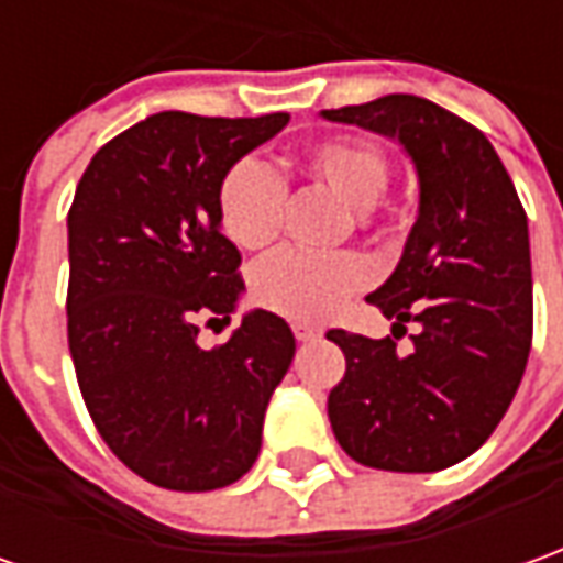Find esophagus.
Listing matches in <instances>:
<instances>
[{"mask_svg":"<svg viewBox=\"0 0 563 563\" xmlns=\"http://www.w3.org/2000/svg\"><path fill=\"white\" fill-rule=\"evenodd\" d=\"M292 332H296L298 342H313V339H320V330H317V327H308V323H292Z\"/></svg>","mask_w":563,"mask_h":563,"instance_id":"1","label":"esophagus"}]
</instances>
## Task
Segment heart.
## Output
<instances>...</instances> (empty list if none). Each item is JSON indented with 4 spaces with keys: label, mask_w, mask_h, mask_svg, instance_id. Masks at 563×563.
<instances>
[{
    "label": "heart",
    "mask_w": 563,
    "mask_h": 563,
    "mask_svg": "<svg viewBox=\"0 0 563 563\" xmlns=\"http://www.w3.org/2000/svg\"><path fill=\"white\" fill-rule=\"evenodd\" d=\"M301 172L363 218L388 185V156L369 137L332 135L313 141L305 151ZM216 209L218 224L233 246L258 252L280 233L286 187L267 166L243 159L224 172ZM366 283L369 267L357 255L308 258L298 252H280L252 271V296L267 311L298 323H317L345 308Z\"/></svg>",
    "instance_id": "obj_1"
}]
</instances>
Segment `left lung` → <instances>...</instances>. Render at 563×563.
I'll list each match as a JSON object with an SVG mask.
<instances>
[{
    "label": "left lung",
    "mask_w": 563,
    "mask_h": 563,
    "mask_svg": "<svg viewBox=\"0 0 563 563\" xmlns=\"http://www.w3.org/2000/svg\"><path fill=\"white\" fill-rule=\"evenodd\" d=\"M404 144L419 175V216L394 274L369 292L397 342L330 330L345 378L330 422L347 456L382 472H441L503 422L533 342L530 236L518 190L484 132L434 101L385 95L323 110Z\"/></svg>",
    "instance_id": "1"
}]
</instances>
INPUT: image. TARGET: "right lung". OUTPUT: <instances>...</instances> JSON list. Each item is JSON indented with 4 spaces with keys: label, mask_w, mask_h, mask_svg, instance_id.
Here are the masks:
<instances>
[{
    "label": "right lung",
    "mask_w": 563,
    "mask_h": 563,
    "mask_svg": "<svg viewBox=\"0 0 563 563\" xmlns=\"http://www.w3.org/2000/svg\"><path fill=\"white\" fill-rule=\"evenodd\" d=\"M286 122L289 113L163 110L107 141L76 185V382L107 446L156 487L218 490L250 472L267 400L296 354L286 320L262 308L221 347L197 345L202 320H231L243 292L240 252L218 224V185Z\"/></svg>",
    "instance_id": "add662e5"
}]
</instances>
